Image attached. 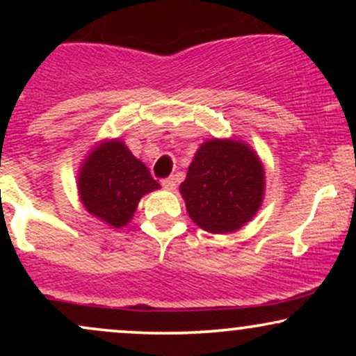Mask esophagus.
<instances>
[{
    "mask_svg": "<svg viewBox=\"0 0 356 356\" xmlns=\"http://www.w3.org/2000/svg\"><path fill=\"white\" fill-rule=\"evenodd\" d=\"M162 187L167 191H174L175 189V179L174 177H167L162 181Z\"/></svg>",
    "mask_w": 356,
    "mask_h": 356,
    "instance_id": "esophagus-1",
    "label": "esophagus"
}]
</instances>
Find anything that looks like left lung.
Returning a JSON list of instances; mask_svg holds the SVG:
<instances>
[{"label": "left lung", "mask_w": 356, "mask_h": 356, "mask_svg": "<svg viewBox=\"0 0 356 356\" xmlns=\"http://www.w3.org/2000/svg\"><path fill=\"white\" fill-rule=\"evenodd\" d=\"M266 175L256 150L239 138H209L199 145L179 191L189 218L212 234L236 232L256 216Z\"/></svg>", "instance_id": "obj_1"}]
</instances>
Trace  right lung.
<instances>
[{"label": "right lung", "instance_id": "obj_1", "mask_svg": "<svg viewBox=\"0 0 356 356\" xmlns=\"http://www.w3.org/2000/svg\"><path fill=\"white\" fill-rule=\"evenodd\" d=\"M85 211L110 227H124L149 192L161 189L144 162L120 138H105L85 155L76 177Z\"/></svg>", "mask_w": 356, "mask_h": 356}]
</instances>
